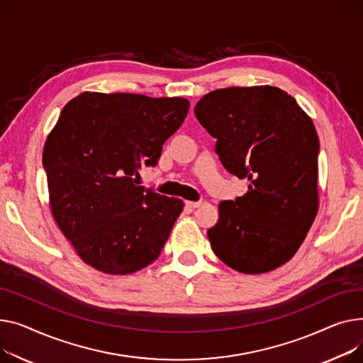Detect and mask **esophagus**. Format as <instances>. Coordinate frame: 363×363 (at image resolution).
Returning <instances> with one entry per match:
<instances>
[{
	"instance_id": "esophagus-1",
	"label": "esophagus",
	"mask_w": 363,
	"mask_h": 363,
	"mask_svg": "<svg viewBox=\"0 0 363 363\" xmlns=\"http://www.w3.org/2000/svg\"><path fill=\"white\" fill-rule=\"evenodd\" d=\"M201 205H202V202H201V201H198V202H194V201H187V202H186V206H187V208H190V209L199 208Z\"/></svg>"
}]
</instances>
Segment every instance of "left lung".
<instances>
[{
    "label": "left lung",
    "instance_id": "left-lung-1",
    "mask_svg": "<svg viewBox=\"0 0 363 363\" xmlns=\"http://www.w3.org/2000/svg\"><path fill=\"white\" fill-rule=\"evenodd\" d=\"M195 114L217 139L227 172L249 180L243 196L220 203L218 223L208 230L212 250L243 274L281 267L303 243L319 206V140L311 117L268 84L212 91Z\"/></svg>",
    "mask_w": 363,
    "mask_h": 363
}]
</instances>
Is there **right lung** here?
<instances>
[{
  "mask_svg": "<svg viewBox=\"0 0 363 363\" xmlns=\"http://www.w3.org/2000/svg\"><path fill=\"white\" fill-rule=\"evenodd\" d=\"M184 98L83 92L64 106L42 162L50 205L80 259L111 275L152 264L183 201L136 184L189 111Z\"/></svg>",
  "mask_w": 363,
  "mask_h": 363,
  "instance_id": "obj_1",
  "label": "right lung"
}]
</instances>
